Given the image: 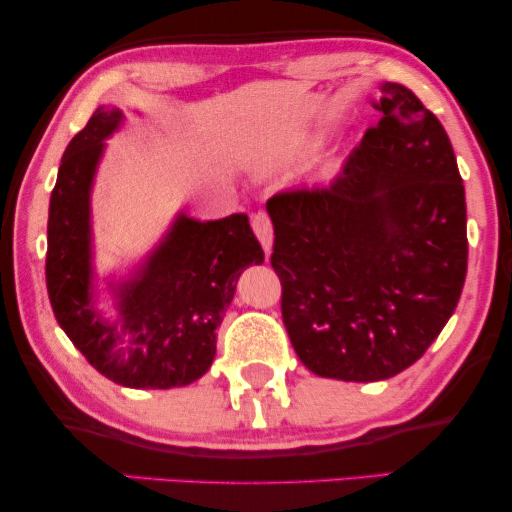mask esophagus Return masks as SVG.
<instances>
[{"mask_svg":"<svg viewBox=\"0 0 512 512\" xmlns=\"http://www.w3.org/2000/svg\"><path fill=\"white\" fill-rule=\"evenodd\" d=\"M251 228H254L256 237H258V240H261L265 256H270V251H272V223H270V216L265 214V212L251 214Z\"/></svg>","mask_w":512,"mask_h":512,"instance_id":"34e87169","label":"esophagus"}]
</instances>
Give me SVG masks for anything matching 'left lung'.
<instances>
[{
	"label": "left lung",
	"instance_id": "1",
	"mask_svg": "<svg viewBox=\"0 0 512 512\" xmlns=\"http://www.w3.org/2000/svg\"><path fill=\"white\" fill-rule=\"evenodd\" d=\"M382 118L328 186L272 195L282 319L314 375L387 380L438 338L464 289L466 195L450 137L384 83Z\"/></svg>",
	"mask_w": 512,
	"mask_h": 512
}]
</instances>
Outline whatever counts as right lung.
Listing matches in <instances>:
<instances>
[{
	"mask_svg": "<svg viewBox=\"0 0 512 512\" xmlns=\"http://www.w3.org/2000/svg\"><path fill=\"white\" fill-rule=\"evenodd\" d=\"M121 123V109L97 107L62 156L48 207V298L97 373L130 389L186 387L212 366L216 328L242 270L265 256L247 214L219 221L179 214L130 279L114 286L118 321H104L93 298L90 191L104 139Z\"/></svg>",
	"mask_w": 512,
	"mask_h": 512,
	"instance_id": "add662e5",
	"label": "right lung"
}]
</instances>
